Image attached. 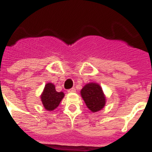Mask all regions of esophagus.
<instances>
[{
    "label": "esophagus",
    "mask_w": 152,
    "mask_h": 152,
    "mask_svg": "<svg viewBox=\"0 0 152 152\" xmlns=\"http://www.w3.org/2000/svg\"><path fill=\"white\" fill-rule=\"evenodd\" d=\"M68 92H69V93L76 92V89H75V88H71V89H69V90H68Z\"/></svg>",
    "instance_id": "esophagus-1"
}]
</instances>
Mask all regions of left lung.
<instances>
[{"mask_svg": "<svg viewBox=\"0 0 152 152\" xmlns=\"http://www.w3.org/2000/svg\"><path fill=\"white\" fill-rule=\"evenodd\" d=\"M81 96L88 108L92 112L101 110L106 104V97L102 89L98 83L86 84L80 91Z\"/></svg>", "mask_w": 152, "mask_h": 152, "instance_id": "1", "label": "left lung"}]
</instances>
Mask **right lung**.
I'll list each match as a JSON object with an SVG mask.
<instances>
[{
  "label": "right lung",
  "instance_id": "obj_1",
  "mask_svg": "<svg viewBox=\"0 0 152 152\" xmlns=\"http://www.w3.org/2000/svg\"><path fill=\"white\" fill-rule=\"evenodd\" d=\"M64 96V93L62 91L57 92L55 89V86L53 83H48L45 86L41 95V100L46 110L52 111L59 106Z\"/></svg>",
  "mask_w": 152,
  "mask_h": 152
}]
</instances>
